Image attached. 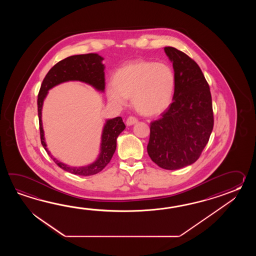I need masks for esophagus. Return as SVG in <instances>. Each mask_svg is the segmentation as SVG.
I'll use <instances>...</instances> for the list:
<instances>
[{
  "label": "esophagus",
  "instance_id": "34e87169",
  "mask_svg": "<svg viewBox=\"0 0 256 256\" xmlns=\"http://www.w3.org/2000/svg\"><path fill=\"white\" fill-rule=\"evenodd\" d=\"M138 122L137 120V118L134 117V116H129L128 118H127V120H126V124L127 126H132V124H134Z\"/></svg>",
  "mask_w": 256,
  "mask_h": 256
}]
</instances>
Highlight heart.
<instances>
[{"label": "heart", "mask_w": 256, "mask_h": 256, "mask_svg": "<svg viewBox=\"0 0 256 256\" xmlns=\"http://www.w3.org/2000/svg\"><path fill=\"white\" fill-rule=\"evenodd\" d=\"M176 75L168 65L147 60H136L120 66L107 88V98L117 106L126 105L132 97L136 110L147 116L168 109L174 96Z\"/></svg>", "instance_id": "obj_1"}]
</instances>
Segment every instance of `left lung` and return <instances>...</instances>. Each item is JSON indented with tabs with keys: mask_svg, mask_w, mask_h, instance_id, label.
I'll use <instances>...</instances> for the list:
<instances>
[{
	"mask_svg": "<svg viewBox=\"0 0 256 256\" xmlns=\"http://www.w3.org/2000/svg\"><path fill=\"white\" fill-rule=\"evenodd\" d=\"M173 62V102L150 124L147 152L161 168L174 170L195 163L207 146L214 124L210 86L200 68L184 52L164 48Z\"/></svg>",
	"mask_w": 256,
	"mask_h": 256,
	"instance_id": "left-lung-1",
	"label": "left lung"
}]
</instances>
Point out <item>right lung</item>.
Instances as JSON below:
<instances>
[{"label":"right lung","mask_w":256,"mask_h":256,"mask_svg":"<svg viewBox=\"0 0 256 256\" xmlns=\"http://www.w3.org/2000/svg\"><path fill=\"white\" fill-rule=\"evenodd\" d=\"M102 58L97 54H85L71 56L65 60L58 62L44 76L38 96V112L39 130L41 144L51 158L54 160L60 168L70 172L71 174L80 176H92L100 172L110 163L116 150V139L122 130L126 129L120 117L107 120L104 126L102 136V149L97 161L84 168H70L61 163L53 158L48 150L44 138V130L41 120V110L44 98L46 96L48 90L61 82L68 80H80L86 82L98 90H104L105 88L104 66L102 64Z\"/></svg>","instance_id":"right-lung-1"}]
</instances>
